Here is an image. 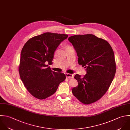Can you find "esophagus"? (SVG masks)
<instances>
[{
	"label": "esophagus",
	"mask_w": 130,
	"mask_h": 130,
	"mask_svg": "<svg viewBox=\"0 0 130 130\" xmlns=\"http://www.w3.org/2000/svg\"><path fill=\"white\" fill-rule=\"evenodd\" d=\"M66 77L69 78H73L74 77L73 74H69V73H66Z\"/></svg>",
	"instance_id": "34e87169"
}]
</instances>
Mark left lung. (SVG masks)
Here are the masks:
<instances>
[{
  "mask_svg": "<svg viewBox=\"0 0 130 130\" xmlns=\"http://www.w3.org/2000/svg\"><path fill=\"white\" fill-rule=\"evenodd\" d=\"M78 56V63L86 68L84 77L74 76L78 86L72 90L81 102L90 104L99 100L109 89L116 74L113 51L106 40L93 34L75 35L68 38Z\"/></svg>",
  "mask_w": 130,
  "mask_h": 130,
  "instance_id": "obj_1",
  "label": "left lung"
}]
</instances>
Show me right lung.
I'll return each instance as SVG.
<instances>
[{
    "instance_id": "obj_1",
    "label": "right lung",
    "mask_w": 130,
    "mask_h": 130,
    "mask_svg": "<svg viewBox=\"0 0 130 130\" xmlns=\"http://www.w3.org/2000/svg\"><path fill=\"white\" fill-rule=\"evenodd\" d=\"M68 35L46 32L34 36L24 45L21 53L19 72L28 91L42 100L53 95L66 78L64 73L53 71L54 54Z\"/></svg>"
}]
</instances>
